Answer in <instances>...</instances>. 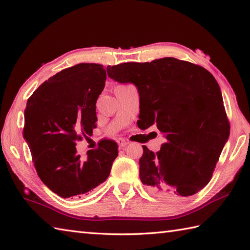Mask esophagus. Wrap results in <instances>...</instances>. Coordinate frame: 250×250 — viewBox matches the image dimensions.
<instances>
[{
    "instance_id": "34e87169",
    "label": "esophagus",
    "mask_w": 250,
    "mask_h": 250,
    "mask_svg": "<svg viewBox=\"0 0 250 250\" xmlns=\"http://www.w3.org/2000/svg\"><path fill=\"white\" fill-rule=\"evenodd\" d=\"M118 144H119L120 147H125L126 145L129 144V141L128 140H125V139H119Z\"/></svg>"
}]
</instances>
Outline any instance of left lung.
I'll use <instances>...</instances> for the list:
<instances>
[{"instance_id": "left-lung-1", "label": "left lung", "mask_w": 250, "mask_h": 250, "mask_svg": "<svg viewBox=\"0 0 250 250\" xmlns=\"http://www.w3.org/2000/svg\"><path fill=\"white\" fill-rule=\"evenodd\" d=\"M107 74L137 87L141 128L156 124L166 135L157 153L143 146L142 183L167 200H180L203 189L230 135L214 76L204 67L171 57L108 65Z\"/></svg>"}]
</instances>
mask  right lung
<instances>
[{"instance_id":"obj_1","label":"right lung","mask_w":250,"mask_h":250,"mask_svg":"<svg viewBox=\"0 0 250 250\" xmlns=\"http://www.w3.org/2000/svg\"><path fill=\"white\" fill-rule=\"evenodd\" d=\"M106 71L97 63H79L50 77L29 98L23 137L39 177L61 198H81L109 176L118 156L113 140H101L83 161L76 141L89 139L98 121L95 103Z\"/></svg>"}]
</instances>
